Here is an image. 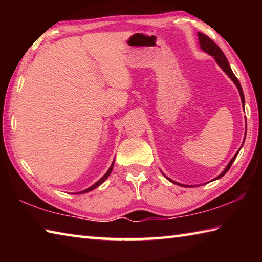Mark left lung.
<instances>
[{"instance_id": "obj_1", "label": "left lung", "mask_w": 262, "mask_h": 262, "mask_svg": "<svg viewBox=\"0 0 262 262\" xmlns=\"http://www.w3.org/2000/svg\"><path fill=\"white\" fill-rule=\"evenodd\" d=\"M198 37H199V42H200V47L202 48V50L205 51V52H207L208 54H210L211 56H214V57H215V60H216L217 63H219L220 67L224 70L225 74H227L228 76L232 79L233 83L236 84V86L238 88L239 95H241L242 103H243V105L245 104V99H244V94H243V89H242V86H241V83H239V81H238V79H237V77L234 76V74L232 73L231 68H230V66H229V62H228V60H227V57H225L224 53L222 52L221 48H220L219 46H217L216 43H215L214 41H212L209 37H208V35L203 34V33H201V32H198ZM237 155H238V152H237L236 155H234L233 158L231 159V161L229 162L228 166L224 168V171L222 172V173H221L219 177H217L216 179L221 178V177H223L225 173H227V172L229 171V168L231 167V165H232L233 161H234V159H236ZM167 179H168V178H167ZM168 180L172 181L171 179H168ZM172 183H174V181H172ZM174 184H178V183H174ZM178 185H179V184H178ZM183 186H184V185H183ZM184 187H186V186H184Z\"/></svg>"}]
</instances>
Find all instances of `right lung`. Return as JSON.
Returning a JSON list of instances; mask_svg holds the SVG:
<instances>
[{"label": "right lung", "mask_w": 262, "mask_h": 262, "mask_svg": "<svg viewBox=\"0 0 262 262\" xmlns=\"http://www.w3.org/2000/svg\"><path fill=\"white\" fill-rule=\"evenodd\" d=\"M112 168H113V163H112V165H111V167L108 168V171L107 172H106V173H105V176L103 177V178H100L98 181H97V183L95 184V185H92L91 186V187H89L88 189H85V190H83V192H81V194L82 193H88V192H90V190H92V189H95V188H97V187H98V186L100 185V184H103L104 183V181L106 180V179H107V177L111 174V172H112Z\"/></svg>", "instance_id": "add662e5"}]
</instances>
